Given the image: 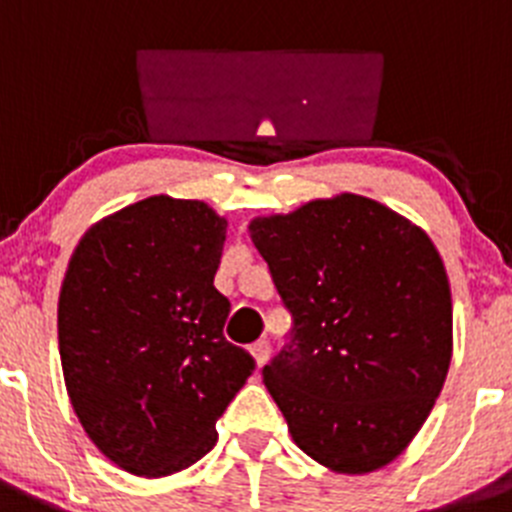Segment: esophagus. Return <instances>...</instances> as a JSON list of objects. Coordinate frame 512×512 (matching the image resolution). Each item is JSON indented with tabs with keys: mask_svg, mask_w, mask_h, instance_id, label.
Returning a JSON list of instances; mask_svg holds the SVG:
<instances>
[{
	"mask_svg": "<svg viewBox=\"0 0 512 512\" xmlns=\"http://www.w3.org/2000/svg\"><path fill=\"white\" fill-rule=\"evenodd\" d=\"M251 354H253V361H256V366H264L266 361H269V354H271L269 341L253 343V346H251Z\"/></svg>",
	"mask_w": 512,
	"mask_h": 512,
	"instance_id": "obj_1",
	"label": "esophagus"
}]
</instances>
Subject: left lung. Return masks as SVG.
I'll return each mask as SVG.
<instances>
[{
	"mask_svg": "<svg viewBox=\"0 0 512 512\" xmlns=\"http://www.w3.org/2000/svg\"><path fill=\"white\" fill-rule=\"evenodd\" d=\"M253 246L292 312L264 384L292 441L341 474L408 449L451 364V289L431 238L359 194L256 217Z\"/></svg>",
	"mask_w": 512,
	"mask_h": 512,
	"instance_id": "8db88e82",
	"label": "left lung"
}]
</instances>
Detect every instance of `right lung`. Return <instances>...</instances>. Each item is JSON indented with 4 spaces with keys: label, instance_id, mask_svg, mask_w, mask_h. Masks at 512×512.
Listing matches in <instances>:
<instances>
[{
    "label": "right lung",
    "instance_id": "add662e5",
    "mask_svg": "<svg viewBox=\"0 0 512 512\" xmlns=\"http://www.w3.org/2000/svg\"><path fill=\"white\" fill-rule=\"evenodd\" d=\"M228 220L200 200L156 194L84 233L58 297L71 408L112 464L138 477L192 467L253 372L225 341L215 289Z\"/></svg>",
    "mask_w": 512,
    "mask_h": 512
}]
</instances>
